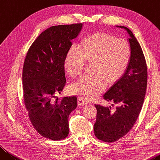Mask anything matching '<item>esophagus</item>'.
I'll use <instances>...</instances> for the list:
<instances>
[{
	"mask_svg": "<svg viewBox=\"0 0 160 160\" xmlns=\"http://www.w3.org/2000/svg\"><path fill=\"white\" fill-rule=\"evenodd\" d=\"M88 101L86 100V99L82 98V97H79L78 98V104L79 105H86L88 103Z\"/></svg>",
	"mask_w": 160,
	"mask_h": 160,
	"instance_id": "obj_1",
	"label": "esophagus"
}]
</instances>
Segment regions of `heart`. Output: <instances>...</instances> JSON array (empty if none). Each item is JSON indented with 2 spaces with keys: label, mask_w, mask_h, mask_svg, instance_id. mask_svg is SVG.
<instances>
[{
  "label": "heart",
  "mask_w": 160,
  "mask_h": 160,
  "mask_svg": "<svg viewBox=\"0 0 160 160\" xmlns=\"http://www.w3.org/2000/svg\"><path fill=\"white\" fill-rule=\"evenodd\" d=\"M132 56L131 48L127 42L118 40L111 35L103 32L86 38L78 49L73 48L67 52L64 62V69L73 77L82 74L85 62H92V75L82 77L72 85L74 93L91 98L102 91L103 80L113 83L128 69Z\"/></svg>",
  "instance_id": "obj_1"
}]
</instances>
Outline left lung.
<instances>
[{
  "instance_id": "8db88e82",
  "label": "left lung",
  "mask_w": 160,
  "mask_h": 160,
  "mask_svg": "<svg viewBox=\"0 0 160 160\" xmlns=\"http://www.w3.org/2000/svg\"><path fill=\"white\" fill-rule=\"evenodd\" d=\"M116 27L126 32L132 56L123 75L103 95L105 100L111 102V106L95 104L97 115L94 134L107 142L119 140L132 129L142 109L148 82L146 61L139 42L128 28Z\"/></svg>"
}]
</instances>
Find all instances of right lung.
I'll use <instances>...</instances> for the list:
<instances>
[{
  "instance_id": "1",
  "label": "right lung",
  "mask_w": 160,
  "mask_h": 160,
  "mask_svg": "<svg viewBox=\"0 0 160 160\" xmlns=\"http://www.w3.org/2000/svg\"><path fill=\"white\" fill-rule=\"evenodd\" d=\"M83 23L55 25L42 32L29 49L22 70L23 97L33 127L52 140L69 135V116L77 106V97L59 100L65 83L64 62L79 35Z\"/></svg>"
}]
</instances>
